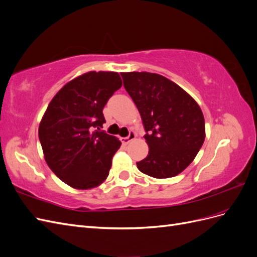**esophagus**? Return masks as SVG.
<instances>
[{
  "mask_svg": "<svg viewBox=\"0 0 257 257\" xmlns=\"http://www.w3.org/2000/svg\"><path fill=\"white\" fill-rule=\"evenodd\" d=\"M135 137H136V135H135L134 132H130V134H128V136H127V137L121 138V142H122L123 144L127 145V144H130L131 142H133L134 139H135Z\"/></svg>",
  "mask_w": 257,
  "mask_h": 257,
  "instance_id": "1",
  "label": "esophagus"
}]
</instances>
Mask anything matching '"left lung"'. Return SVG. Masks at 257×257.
<instances>
[{"mask_svg": "<svg viewBox=\"0 0 257 257\" xmlns=\"http://www.w3.org/2000/svg\"><path fill=\"white\" fill-rule=\"evenodd\" d=\"M121 76L147 132L149 153L136 163L137 168L158 179L182 173L195 159L206 137L199 105L188 92L162 75L131 72Z\"/></svg>", "mask_w": 257, "mask_h": 257, "instance_id": "obj_1", "label": "left lung"}]
</instances>
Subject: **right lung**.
Instances as JSON below:
<instances>
[{"instance_id":"right-lung-1","label":"right lung","mask_w":257,"mask_h":257,"mask_svg":"<svg viewBox=\"0 0 257 257\" xmlns=\"http://www.w3.org/2000/svg\"><path fill=\"white\" fill-rule=\"evenodd\" d=\"M115 72H88L67 82L51 99L38 127L44 158L59 179L77 190L102 184L121 146L116 137L99 130L103 109L119 90Z\"/></svg>"}]
</instances>
